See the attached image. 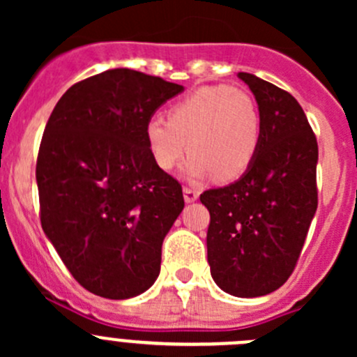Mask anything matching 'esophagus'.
<instances>
[{
    "label": "esophagus",
    "mask_w": 357,
    "mask_h": 357,
    "mask_svg": "<svg viewBox=\"0 0 357 357\" xmlns=\"http://www.w3.org/2000/svg\"><path fill=\"white\" fill-rule=\"evenodd\" d=\"M183 195H185V202H188V204H192V202H195L199 199V192L193 188H188V186H185L183 188Z\"/></svg>",
    "instance_id": "obj_1"
}]
</instances>
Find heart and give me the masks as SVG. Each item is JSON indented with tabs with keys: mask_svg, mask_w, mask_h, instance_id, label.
I'll return each instance as SVG.
<instances>
[{
	"mask_svg": "<svg viewBox=\"0 0 357 357\" xmlns=\"http://www.w3.org/2000/svg\"><path fill=\"white\" fill-rule=\"evenodd\" d=\"M261 112L250 93L228 84L204 86L169 109L167 121L145 126L150 155L171 171L186 152L185 176L233 181L248 171L261 145Z\"/></svg>",
	"mask_w": 357,
	"mask_h": 357,
	"instance_id": "1",
	"label": "heart"
}]
</instances>
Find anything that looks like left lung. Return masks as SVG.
Wrapping results in <instances>:
<instances>
[{
    "instance_id": "obj_1",
    "label": "left lung",
    "mask_w": 357,
    "mask_h": 357,
    "mask_svg": "<svg viewBox=\"0 0 357 357\" xmlns=\"http://www.w3.org/2000/svg\"><path fill=\"white\" fill-rule=\"evenodd\" d=\"M261 112V145L248 171L200 202L211 214L207 261L215 285L235 297L278 290L298 261L318 208V142L290 93L238 72Z\"/></svg>"
}]
</instances>
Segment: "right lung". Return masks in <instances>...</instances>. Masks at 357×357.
Here are the masks:
<instances>
[{
  "label": "right lung",
  "mask_w": 357,
  "mask_h": 357,
  "mask_svg": "<svg viewBox=\"0 0 357 357\" xmlns=\"http://www.w3.org/2000/svg\"><path fill=\"white\" fill-rule=\"evenodd\" d=\"M183 89L110 68L70 86L50 115L36 164L41 226L91 294L136 297L160 273L162 242L185 200L150 155L145 126Z\"/></svg>",
  "instance_id": "obj_1"
}]
</instances>
